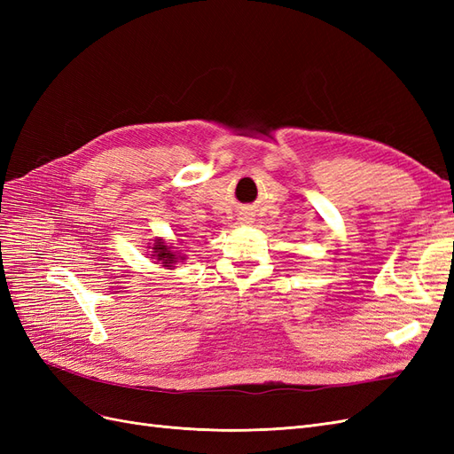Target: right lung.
I'll return each mask as SVG.
<instances>
[{
    "mask_svg": "<svg viewBox=\"0 0 454 454\" xmlns=\"http://www.w3.org/2000/svg\"><path fill=\"white\" fill-rule=\"evenodd\" d=\"M153 250H155L157 259L162 263V267H172L176 263L177 255H174V252H170L168 246H164L162 242H157V246H155Z\"/></svg>",
    "mask_w": 454,
    "mask_h": 454,
    "instance_id": "add662e5",
    "label": "right lung"
}]
</instances>
